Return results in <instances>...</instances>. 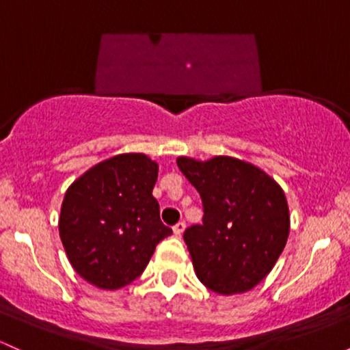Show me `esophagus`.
Wrapping results in <instances>:
<instances>
[{
    "label": "esophagus",
    "instance_id": "34e87169",
    "mask_svg": "<svg viewBox=\"0 0 350 350\" xmlns=\"http://www.w3.org/2000/svg\"><path fill=\"white\" fill-rule=\"evenodd\" d=\"M184 228H186V222H184V221H179L178 224H176L174 228H172V231H174L176 236H181V234L184 232Z\"/></svg>",
    "mask_w": 350,
    "mask_h": 350
}]
</instances>
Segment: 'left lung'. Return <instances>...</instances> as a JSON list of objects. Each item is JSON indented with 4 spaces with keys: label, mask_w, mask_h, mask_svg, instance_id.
I'll list each match as a JSON object with an SVG mask.
<instances>
[{
    "label": "left lung",
    "mask_w": 350,
    "mask_h": 350,
    "mask_svg": "<svg viewBox=\"0 0 350 350\" xmlns=\"http://www.w3.org/2000/svg\"><path fill=\"white\" fill-rule=\"evenodd\" d=\"M178 167L202 199V224L184 231L196 275L207 289L247 293L278 262L289 236V207L262 169L229 156L178 157Z\"/></svg>",
    "instance_id": "left-lung-1"
}]
</instances>
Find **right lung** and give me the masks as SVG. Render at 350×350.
<instances>
[{"label": "right lung", "mask_w": 350, "mask_h": 350, "mask_svg": "<svg viewBox=\"0 0 350 350\" xmlns=\"http://www.w3.org/2000/svg\"><path fill=\"white\" fill-rule=\"evenodd\" d=\"M156 179L157 163L129 152L96 164L68 187L59 237L84 281L107 291L128 286L171 236L152 196Z\"/></svg>", "instance_id": "right-lung-1"}]
</instances>
